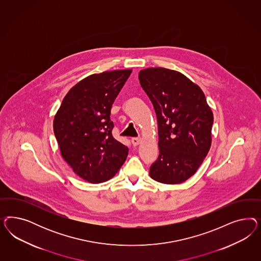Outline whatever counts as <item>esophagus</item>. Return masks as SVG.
<instances>
[{
	"label": "esophagus",
	"instance_id": "obj_1",
	"mask_svg": "<svg viewBox=\"0 0 261 261\" xmlns=\"http://www.w3.org/2000/svg\"><path fill=\"white\" fill-rule=\"evenodd\" d=\"M131 142H132V144H133L134 146H137V145H139V144L142 142V140H141L140 138H133V139L131 140Z\"/></svg>",
	"mask_w": 261,
	"mask_h": 261
}]
</instances>
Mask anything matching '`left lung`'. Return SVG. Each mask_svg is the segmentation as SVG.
<instances>
[{
  "label": "left lung",
  "mask_w": 261,
  "mask_h": 261,
  "mask_svg": "<svg viewBox=\"0 0 261 261\" xmlns=\"http://www.w3.org/2000/svg\"><path fill=\"white\" fill-rule=\"evenodd\" d=\"M158 120V160L149 175L176 185L197 171L212 145L214 114L201 88L180 71L148 68L139 72Z\"/></svg>",
  "instance_id": "8db88e82"
}]
</instances>
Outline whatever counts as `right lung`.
Listing matches in <instances>:
<instances>
[{
  "label": "right lung",
  "instance_id": "right-lung-1",
  "mask_svg": "<svg viewBox=\"0 0 261 261\" xmlns=\"http://www.w3.org/2000/svg\"><path fill=\"white\" fill-rule=\"evenodd\" d=\"M132 70L94 73L65 95L54 119L64 160L80 178L106 182L124 164L128 148L112 134L111 108Z\"/></svg>",
  "mask_w": 261,
  "mask_h": 261
}]
</instances>
